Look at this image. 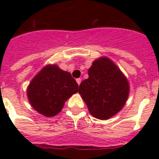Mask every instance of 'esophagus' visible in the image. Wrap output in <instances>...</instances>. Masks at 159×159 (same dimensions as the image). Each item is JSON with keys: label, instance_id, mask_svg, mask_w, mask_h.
<instances>
[{"label": "esophagus", "instance_id": "1", "mask_svg": "<svg viewBox=\"0 0 159 159\" xmlns=\"http://www.w3.org/2000/svg\"><path fill=\"white\" fill-rule=\"evenodd\" d=\"M76 81H77V84L80 85V83H81V82H82V79H81V78H77V79L76 80Z\"/></svg>", "mask_w": 159, "mask_h": 159}]
</instances>
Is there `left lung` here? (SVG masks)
<instances>
[{"mask_svg": "<svg viewBox=\"0 0 159 159\" xmlns=\"http://www.w3.org/2000/svg\"><path fill=\"white\" fill-rule=\"evenodd\" d=\"M89 77L82 81L79 94L95 118L108 120L125 105L129 94L128 79L107 57H101L88 69Z\"/></svg>", "mask_w": 159, "mask_h": 159, "instance_id": "1", "label": "left lung"}]
</instances>
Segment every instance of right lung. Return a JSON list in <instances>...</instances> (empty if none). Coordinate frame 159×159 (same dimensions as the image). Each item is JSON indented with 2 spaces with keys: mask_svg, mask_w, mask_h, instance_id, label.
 Masks as SVG:
<instances>
[{
  "mask_svg": "<svg viewBox=\"0 0 159 159\" xmlns=\"http://www.w3.org/2000/svg\"><path fill=\"white\" fill-rule=\"evenodd\" d=\"M77 92L78 85L69 72L56 64H48L31 80L27 97L36 111L52 117L59 113L66 101Z\"/></svg>",
  "mask_w": 159,
  "mask_h": 159,
  "instance_id": "1",
  "label": "right lung"
}]
</instances>
